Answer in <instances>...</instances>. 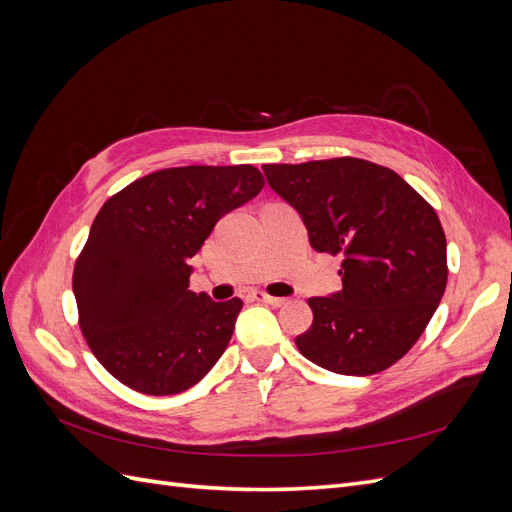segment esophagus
Segmentation results:
<instances>
[{"mask_svg": "<svg viewBox=\"0 0 512 512\" xmlns=\"http://www.w3.org/2000/svg\"><path fill=\"white\" fill-rule=\"evenodd\" d=\"M252 297L256 299V301H260V303H267V305H273V307H282L284 303H286V299H280V297H271V294H267V292H262V290H256Z\"/></svg>", "mask_w": 512, "mask_h": 512, "instance_id": "esophagus-1", "label": "esophagus"}]
</instances>
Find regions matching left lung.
Segmentation results:
<instances>
[{"label": "left lung", "mask_w": 512, "mask_h": 512, "mask_svg": "<svg viewBox=\"0 0 512 512\" xmlns=\"http://www.w3.org/2000/svg\"><path fill=\"white\" fill-rule=\"evenodd\" d=\"M301 213L316 252L342 256V292L307 299L314 322L294 344L335 374L389 369L423 335L446 290L438 213L395 170L361 158L265 164Z\"/></svg>", "instance_id": "left-lung-1"}]
</instances>
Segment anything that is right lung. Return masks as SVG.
Returning a JSON list of instances; mask_svg holds the SVG:
<instances>
[{
	"label": "right lung",
	"mask_w": 512,
	"mask_h": 512,
	"mask_svg": "<svg viewBox=\"0 0 512 512\" xmlns=\"http://www.w3.org/2000/svg\"><path fill=\"white\" fill-rule=\"evenodd\" d=\"M262 185L252 164L164 168L98 211L74 262L72 290L89 350L128 389L183 393L224 354L243 301L213 303L188 290V260Z\"/></svg>",
	"instance_id": "obj_1"
}]
</instances>
